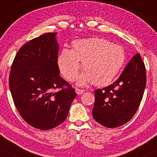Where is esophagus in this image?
I'll return each instance as SVG.
<instances>
[{"label":"esophagus","instance_id":"esophagus-1","mask_svg":"<svg viewBox=\"0 0 157 157\" xmlns=\"http://www.w3.org/2000/svg\"><path fill=\"white\" fill-rule=\"evenodd\" d=\"M75 91H76V93H77V95L82 94V93L85 92L84 90H82V89H79V88H76V90H75Z\"/></svg>","mask_w":157,"mask_h":157}]
</instances>
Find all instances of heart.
Here are the masks:
<instances>
[{
	"mask_svg": "<svg viewBox=\"0 0 157 157\" xmlns=\"http://www.w3.org/2000/svg\"><path fill=\"white\" fill-rule=\"evenodd\" d=\"M125 59L120 45L98 37L77 40L72 49L64 48L59 53L58 65L61 73L69 81L76 78L82 62L85 71L78 78L79 85L93 82L106 85L112 81L122 68Z\"/></svg>",
	"mask_w": 157,
	"mask_h": 157,
	"instance_id": "1",
	"label": "heart"
}]
</instances>
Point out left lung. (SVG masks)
Returning a JSON list of instances; mask_svg holds the SVG:
<instances>
[{"label": "left lung", "mask_w": 157, "mask_h": 157, "mask_svg": "<svg viewBox=\"0 0 157 157\" xmlns=\"http://www.w3.org/2000/svg\"><path fill=\"white\" fill-rule=\"evenodd\" d=\"M146 84V67L140 53H137L113 84L95 90L94 120L110 128L125 124L138 110Z\"/></svg>", "instance_id": "8db88e82"}]
</instances>
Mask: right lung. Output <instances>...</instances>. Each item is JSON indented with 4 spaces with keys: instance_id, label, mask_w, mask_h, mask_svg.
I'll list each match as a JSON object with an SVG mask.
<instances>
[{
    "instance_id": "obj_1",
    "label": "right lung",
    "mask_w": 157,
    "mask_h": 157,
    "mask_svg": "<svg viewBox=\"0 0 157 157\" xmlns=\"http://www.w3.org/2000/svg\"><path fill=\"white\" fill-rule=\"evenodd\" d=\"M57 33H48L20 48L11 66L9 88L18 112L29 125L51 130L66 120L76 93L61 78ZM58 88V91L53 90Z\"/></svg>"
}]
</instances>
